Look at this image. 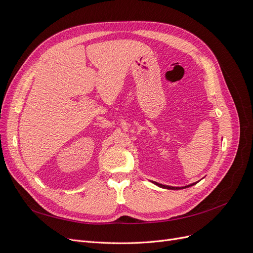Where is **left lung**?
Segmentation results:
<instances>
[{
	"label": "left lung",
	"mask_w": 253,
	"mask_h": 253,
	"mask_svg": "<svg viewBox=\"0 0 253 253\" xmlns=\"http://www.w3.org/2000/svg\"><path fill=\"white\" fill-rule=\"evenodd\" d=\"M153 183H155L156 186H158V187H160V188H164V189H169V190H180V189H185V188H189V187H191V186H193V185H196V182H193V183H191V185H188V186H186V187H171V186H165V185H162V183H158V182H156V181H152ZM198 182V181H197Z\"/></svg>",
	"instance_id": "obj_1"
}]
</instances>
